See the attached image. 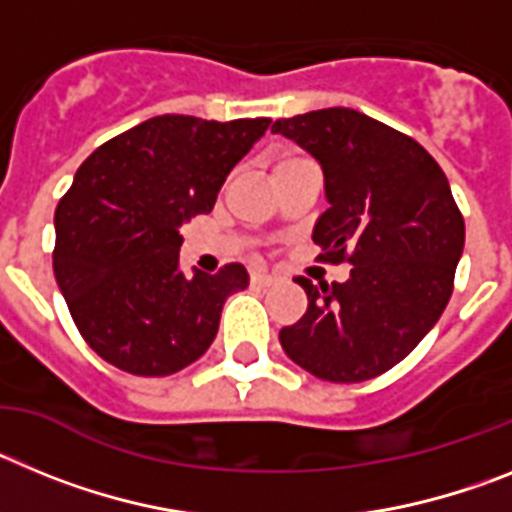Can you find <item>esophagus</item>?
<instances>
[{
  "label": "esophagus",
  "mask_w": 512,
  "mask_h": 512,
  "mask_svg": "<svg viewBox=\"0 0 512 512\" xmlns=\"http://www.w3.org/2000/svg\"><path fill=\"white\" fill-rule=\"evenodd\" d=\"M252 283H255V286H270V283H273V275H268L265 270H255V273H252Z\"/></svg>",
  "instance_id": "34e87169"
}]
</instances>
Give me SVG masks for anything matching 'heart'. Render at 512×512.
Instances as JSON below:
<instances>
[{
  "label": "heart",
  "mask_w": 512,
  "mask_h": 512,
  "mask_svg": "<svg viewBox=\"0 0 512 512\" xmlns=\"http://www.w3.org/2000/svg\"><path fill=\"white\" fill-rule=\"evenodd\" d=\"M306 157H301V154H296V151H286L283 157H278V162H275L273 170H281V167H288V164H296V162H304Z\"/></svg>",
  "instance_id": "1"
}]
</instances>
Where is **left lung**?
I'll use <instances>...</instances> for the list:
<instances>
[{
  "instance_id": "obj_1",
  "label": "left lung",
  "mask_w": 512,
  "mask_h": 512,
  "mask_svg": "<svg viewBox=\"0 0 512 512\" xmlns=\"http://www.w3.org/2000/svg\"><path fill=\"white\" fill-rule=\"evenodd\" d=\"M273 131L322 167L330 208L311 239L330 262L353 265L332 286L296 278L309 306L278 335L283 350L317 379H376L417 348L451 299L464 252L451 185L415 139L358 110H311Z\"/></svg>"
}]
</instances>
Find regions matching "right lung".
Masks as SVG:
<instances>
[{"mask_svg": "<svg viewBox=\"0 0 512 512\" xmlns=\"http://www.w3.org/2000/svg\"><path fill=\"white\" fill-rule=\"evenodd\" d=\"M270 118L157 115L92 151L56 208L53 273L92 350L133 376H170L219 332L244 265L185 275L180 229L216 203Z\"/></svg>", "mask_w": 512, "mask_h": 512, "instance_id": "right-lung-1", "label": "right lung"}]
</instances>
